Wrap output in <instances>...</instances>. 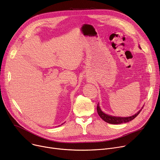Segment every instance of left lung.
Here are the masks:
<instances>
[{"label":"left lung","instance_id":"left-lung-1","mask_svg":"<svg viewBox=\"0 0 160 160\" xmlns=\"http://www.w3.org/2000/svg\"><path fill=\"white\" fill-rule=\"evenodd\" d=\"M139 48H141L139 46ZM142 110V109H141ZM141 110H140L137 113H136L135 115L131 116L129 117H116V116H109L106 114L102 112V110H101L99 106V103L97 104V113L99 115V116L101 118L107 123H112V124H120L122 123H126L131 121L132 120H133L135 118H136L138 114L141 112Z\"/></svg>","mask_w":160,"mask_h":160}]
</instances>
